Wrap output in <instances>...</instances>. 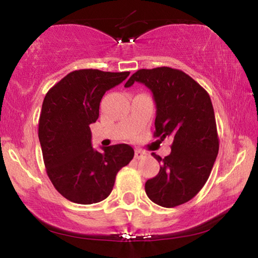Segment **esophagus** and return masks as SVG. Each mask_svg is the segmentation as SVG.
Returning <instances> with one entry per match:
<instances>
[{"label": "esophagus", "mask_w": 258, "mask_h": 258, "mask_svg": "<svg viewBox=\"0 0 258 258\" xmlns=\"http://www.w3.org/2000/svg\"><path fill=\"white\" fill-rule=\"evenodd\" d=\"M147 156V153H144L143 150H140V149H136L135 150V158L136 160H142L143 157Z\"/></svg>", "instance_id": "esophagus-1"}]
</instances>
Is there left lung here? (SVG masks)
<instances>
[{"label": "left lung", "mask_w": 258, "mask_h": 258, "mask_svg": "<svg viewBox=\"0 0 258 258\" xmlns=\"http://www.w3.org/2000/svg\"><path fill=\"white\" fill-rule=\"evenodd\" d=\"M143 83L156 103L155 137H171V153L160 172L146 182L154 203L174 208L195 197L209 178L218 154V136L209 94L182 70L169 67L140 69L124 84Z\"/></svg>", "instance_id": "left-lung-1"}]
</instances>
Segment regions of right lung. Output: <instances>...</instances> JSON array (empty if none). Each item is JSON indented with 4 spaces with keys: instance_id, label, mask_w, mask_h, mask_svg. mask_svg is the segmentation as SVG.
Instances as JSON below:
<instances>
[{
    "instance_id": "right-lung-1",
    "label": "right lung",
    "mask_w": 258,
    "mask_h": 258,
    "mask_svg": "<svg viewBox=\"0 0 258 258\" xmlns=\"http://www.w3.org/2000/svg\"><path fill=\"white\" fill-rule=\"evenodd\" d=\"M129 72L81 69L69 73L45 95L38 121V139L47 174L67 200L94 204L110 195L117 172L129 164L128 144L91 147L90 124L96 122L105 91L122 83Z\"/></svg>"
}]
</instances>
